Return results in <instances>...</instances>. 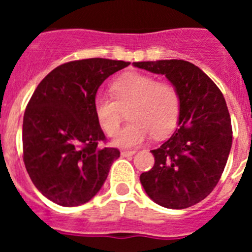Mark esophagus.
I'll return each mask as SVG.
<instances>
[{
    "instance_id": "esophagus-1",
    "label": "esophagus",
    "mask_w": 252,
    "mask_h": 252,
    "mask_svg": "<svg viewBox=\"0 0 252 252\" xmlns=\"http://www.w3.org/2000/svg\"><path fill=\"white\" fill-rule=\"evenodd\" d=\"M135 153H136L135 150H121L122 157H132Z\"/></svg>"
}]
</instances>
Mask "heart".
I'll list each match as a JSON object with an SVG mask.
<instances>
[{"instance_id":"heart-1","label":"heart","mask_w":252,"mask_h":252,"mask_svg":"<svg viewBox=\"0 0 252 252\" xmlns=\"http://www.w3.org/2000/svg\"><path fill=\"white\" fill-rule=\"evenodd\" d=\"M113 97L97 94L93 102L95 119L107 135H115L122 121V110L130 105L126 126L117 133L115 144L124 148L140 145L153 133L165 136L179 117L180 98L171 83L158 82L151 75L126 73L112 83Z\"/></svg>"}]
</instances>
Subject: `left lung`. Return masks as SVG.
<instances>
[{
    "label": "left lung",
    "mask_w": 252,
    "mask_h": 252,
    "mask_svg": "<svg viewBox=\"0 0 252 252\" xmlns=\"http://www.w3.org/2000/svg\"><path fill=\"white\" fill-rule=\"evenodd\" d=\"M133 66L165 75L180 98L179 128L151 150L155 164L140 182L146 194L165 208L194 206L217 186L232 146L223 94L202 69L186 60L137 62Z\"/></svg>",
    "instance_id": "1"
}]
</instances>
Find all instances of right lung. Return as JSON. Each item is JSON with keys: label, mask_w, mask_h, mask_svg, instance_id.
Segmentation results:
<instances>
[{"label": "right lung", "mask_w": 252, "mask_h": 252, "mask_svg": "<svg viewBox=\"0 0 252 252\" xmlns=\"http://www.w3.org/2000/svg\"><path fill=\"white\" fill-rule=\"evenodd\" d=\"M128 62L91 58L53 69L36 87L22 124L24 162L34 186L63 207L91 201L120 158L95 119L99 86Z\"/></svg>", "instance_id": "1"}]
</instances>
